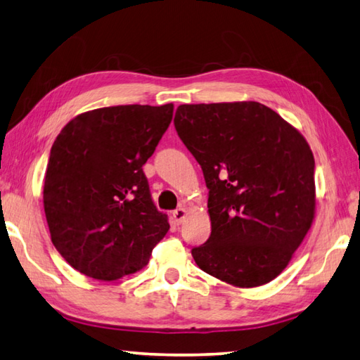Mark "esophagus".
<instances>
[{
	"mask_svg": "<svg viewBox=\"0 0 360 360\" xmlns=\"http://www.w3.org/2000/svg\"><path fill=\"white\" fill-rule=\"evenodd\" d=\"M187 212H188V210H187L186 207L176 209L174 212H173V220H174V223H176V224H181L182 221H184V218L187 217Z\"/></svg>",
	"mask_w": 360,
	"mask_h": 360,
	"instance_id": "esophagus-1",
	"label": "esophagus"
}]
</instances>
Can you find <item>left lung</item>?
I'll return each instance as SVG.
<instances>
[{
	"instance_id": "8db88e82",
	"label": "left lung",
	"mask_w": 360,
	"mask_h": 360,
	"mask_svg": "<svg viewBox=\"0 0 360 360\" xmlns=\"http://www.w3.org/2000/svg\"><path fill=\"white\" fill-rule=\"evenodd\" d=\"M174 128L202 168L210 237L196 265L238 288L284 271L315 218V160L304 136L256 101L181 104Z\"/></svg>"
}]
</instances>
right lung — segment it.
<instances>
[{
  "label": "right lung",
  "mask_w": 360,
  "mask_h": 360,
  "mask_svg": "<svg viewBox=\"0 0 360 360\" xmlns=\"http://www.w3.org/2000/svg\"><path fill=\"white\" fill-rule=\"evenodd\" d=\"M174 105H112L63 126L49 154L44 207L56 250L82 274L117 281L146 266L170 229L142 167Z\"/></svg>",
  "instance_id": "add662e5"
}]
</instances>
